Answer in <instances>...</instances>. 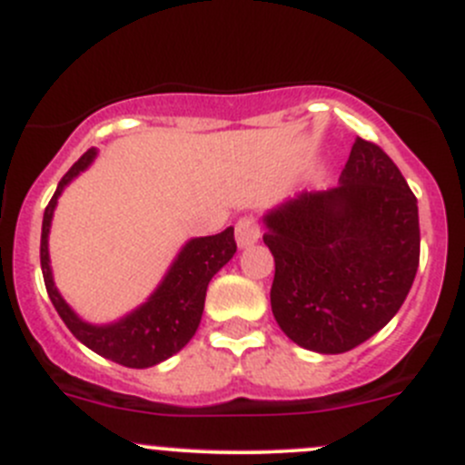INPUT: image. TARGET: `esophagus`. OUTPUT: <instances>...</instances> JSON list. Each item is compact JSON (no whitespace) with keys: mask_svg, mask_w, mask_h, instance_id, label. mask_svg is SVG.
Returning a JSON list of instances; mask_svg holds the SVG:
<instances>
[{"mask_svg":"<svg viewBox=\"0 0 465 465\" xmlns=\"http://www.w3.org/2000/svg\"><path fill=\"white\" fill-rule=\"evenodd\" d=\"M259 238H261V227H259V220H256V215L250 213V215H242V218H238V223H236L238 247L254 245Z\"/></svg>","mask_w":465,"mask_h":465,"instance_id":"esophagus-1","label":"esophagus"}]
</instances>
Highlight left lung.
Returning a JSON list of instances; mask_svg holds the SVG:
<instances>
[{"label": "left lung", "instance_id": "obj_1", "mask_svg": "<svg viewBox=\"0 0 465 465\" xmlns=\"http://www.w3.org/2000/svg\"><path fill=\"white\" fill-rule=\"evenodd\" d=\"M281 331L315 353H346L401 311L420 256L419 206L382 148L355 139L335 189L262 215Z\"/></svg>", "mask_w": 465, "mask_h": 465}]
</instances>
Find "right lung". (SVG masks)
<instances>
[{"label":"right lung","mask_w":465,"mask_h":465,"mask_svg":"<svg viewBox=\"0 0 465 465\" xmlns=\"http://www.w3.org/2000/svg\"><path fill=\"white\" fill-rule=\"evenodd\" d=\"M96 154V148H89L64 173L54 198L46 204L40 238L42 276H45L51 303L78 341H83L94 353L103 355L116 364H124L130 369H148L184 349L191 337L195 335L200 320H203L209 281L236 254L233 227H227L215 236L191 238L182 247L180 254L175 256V261L171 262L162 283L150 294L148 302H143L142 306L134 308L125 317L112 323H89L81 320L54 283V272H51L49 261V229L55 204L63 195L64 186L89 168Z\"/></svg>","instance_id":"add662e5"}]
</instances>
